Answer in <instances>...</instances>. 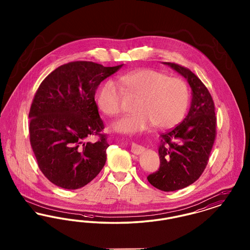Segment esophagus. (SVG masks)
<instances>
[{
    "label": "esophagus",
    "mask_w": 250,
    "mask_h": 250,
    "mask_svg": "<svg viewBox=\"0 0 250 250\" xmlns=\"http://www.w3.org/2000/svg\"><path fill=\"white\" fill-rule=\"evenodd\" d=\"M144 151V147H143L142 145H139L137 143H132L131 144V152L135 155H141Z\"/></svg>",
    "instance_id": "1"
}]
</instances>
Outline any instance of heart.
<instances>
[{
	"mask_svg": "<svg viewBox=\"0 0 250 250\" xmlns=\"http://www.w3.org/2000/svg\"><path fill=\"white\" fill-rule=\"evenodd\" d=\"M125 95L138 98L135 110L138 112L124 117L113 125L123 133H136L155 125L156 128L168 129L183 119L189 102L188 86L178 78L154 69H138L118 78ZM122 93L111 81L100 88L97 105L103 113L116 117L121 113Z\"/></svg>",
	"mask_w": 250,
	"mask_h": 250,
	"instance_id": "b5f03b06",
	"label": "heart"
}]
</instances>
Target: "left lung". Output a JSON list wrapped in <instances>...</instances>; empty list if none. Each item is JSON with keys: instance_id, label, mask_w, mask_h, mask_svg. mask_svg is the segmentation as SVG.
Segmentation results:
<instances>
[{"instance_id": "left-lung-1", "label": "left lung", "mask_w": 250, "mask_h": 250, "mask_svg": "<svg viewBox=\"0 0 250 250\" xmlns=\"http://www.w3.org/2000/svg\"><path fill=\"white\" fill-rule=\"evenodd\" d=\"M181 74L192 90L191 106L184 121L161 134L158 154L160 167L148 175V182L159 190H179L202 175L207 166L216 135L213 98L202 81L188 68L164 62Z\"/></svg>"}]
</instances>
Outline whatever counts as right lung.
Wrapping results in <instances>:
<instances>
[{"mask_svg": "<svg viewBox=\"0 0 250 250\" xmlns=\"http://www.w3.org/2000/svg\"><path fill=\"white\" fill-rule=\"evenodd\" d=\"M122 66L71 62L51 72L38 87L29 112L30 143L40 170L57 187L81 188L105 165L109 145L102 133L95 91ZM95 135L99 140L89 142Z\"/></svg>", "mask_w": 250, "mask_h": 250, "instance_id": "right-lung-1", "label": "right lung"}]
</instances>
